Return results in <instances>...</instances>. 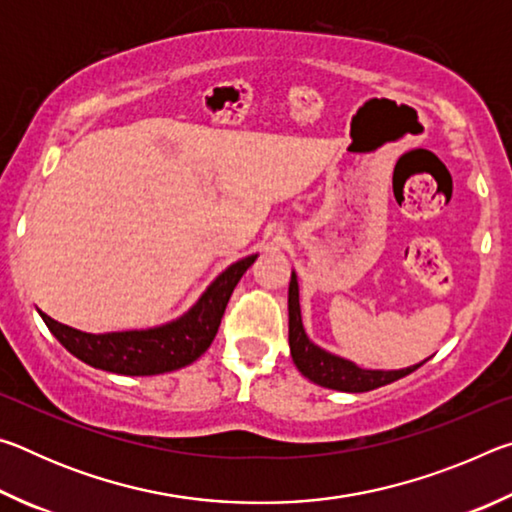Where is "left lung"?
Segmentation results:
<instances>
[{
    "label": "left lung",
    "instance_id": "left-lung-1",
    "mask_svg": "<svg viewBox=\"0 0 512 512\" xmlns=\"http://www.w3.org/2000/svg\"><path fill=\"white\" fill-rule=\"evenodd\" d=\"M289 348L291 357L296 368L305 375L309 381L332 388V391H343V393H366L375 391L379 386L391 384V381L402 379L411 375L413 370H418L424 361L415 363L409 368L400 370H368L359 368L357 363L350 359L336 357V354L327 352L309 341V336L302 327V314H300V289H298V277L296 271L291 273L289 282Z\"/></svg>",
    "mask_w": 512,
    "mask_h": 512
}]
</instances>
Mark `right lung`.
<instances>
[{"label":"right lung","instance_id":"1","mask_svg":"<svg viewBox=\"0 0 512 512\" xmlns=\"http://www.w3.org/2000/svg\"><path fill=\"white\" fill-rule=\"evenodd\" d=\"M255 259L257 255H248L230 264L183 316L158 327L88 334L58 323L45 311L40 316L60 345L92 368L131 377L162 375L189 366L210 348L232 291Z\"/></svg>","mask_w":512,"mask_h":512}]
</instances>
